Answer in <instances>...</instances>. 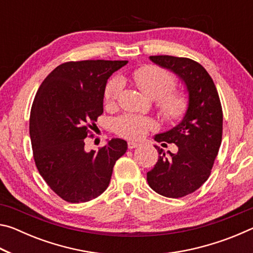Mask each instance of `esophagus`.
<instances>
[{"mask_svg": "<svg viewBox=\"0 0 253 253\" xmlns=\"http://www.w3.org/2000/svg\"><path fill=\"white\" fill-rule=\"evenodd\" d=\"M138 146H140V144L139 143H137V142H128V148L129 149H132V148H136V147H138Z\"/></svg>", "mask_w": 253, "mask_h": 253, "instance_id": "obj_1", "label": "esophagus"}]
</instances>
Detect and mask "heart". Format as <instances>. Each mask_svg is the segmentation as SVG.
<instances>
[{"mask_svg":"<svg viewBox=\"0 0 253 253\" xmlns=\"http://www.w3.org/2000/svg\"><path fill=\"white\" fill-rule=\"evenodd\" d=\"M132 79L140 90L148 98L156 100L158 110L169 122L177 121L185 114L187 97L182 92L174 91L176 81L173 75L162 68L145 66L132 74ZM124 81L121 77H114L107 83L104 90V101L113 105L121 93ZM154 127L152 119L134 115H125L115 122V130L118 135L130 139H139Z\"/></svg>","mask_w":253,"mask_h":253,"instance_id":"heart-1","label":"heart"}]
</instances>
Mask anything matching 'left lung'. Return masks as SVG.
<instances>
[{
  "mask_svg": "<svg viewBox=\"0 0 253 253\" xmlns=\"http://www.w3.org/2000/svg\"><path fill=\"white\" fill-rule=\"evenodd\" d=\"M149 60L176 75L187 92L182 121L154 136L163 145L174 143L177 152L165 154L155 146L160 156L147 173L148 185L156 193L177 199L193 193L209 178L221 145L223 114L215 84L200 63L173 55H151Z\"/></svg>",
  "mask_w": 253,
  "mask_h": 253,
  "instance_id": "obj_1",
  "label": "left lung"
}]
</instances>
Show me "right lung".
<instances>
[{"label":"right lung","instance_id":"obj_1","mask_svg":"<svg viewBox=\"0 0 253 253\" xmlns=\"http://www.w3.org/2000/svg\"><path fill=\"white\" fill-rule=\"evenodd\" d=\"M126 60H84L58 66L41 84L30 115L37 169L60 198L70 203L96 199L109 185L127 142L111 138L99 151H84V138L104 113V90Z\"/></svg>","mask_w":253,"mask_h":253}]
</instances>
